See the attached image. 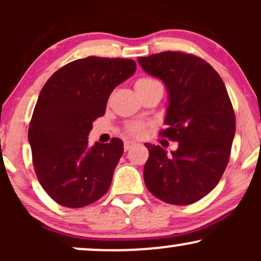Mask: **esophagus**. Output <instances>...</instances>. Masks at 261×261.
<instances>
[{
  "label": "esophagus",
  "instance_id": "obj_1",
  "mask_svg": "<svg viewBox=\"0 0 261 261\" xmlns=\"http://www.w3.org/2000/svg\"><path fill=\"white\" fill-rule=\"evenodd\" d=\"M134 146H136V142H135V141H125V142H124L125 151H128V149L133 148Z\"/></svg>",
  "mask_w": 261,
  "mask_h": 261
}]
</instances>
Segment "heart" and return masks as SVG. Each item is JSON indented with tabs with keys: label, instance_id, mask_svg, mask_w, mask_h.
Returning a JSON list of instances; mask_svg holds the SVG:
<instances>
[{
	"label": "heart",
	"instance_id": "obj_1",
	"mask_svg": "<svg viewBox=\"0 0 261 261\" xmlns=\"http://www.w3.org/2000/svg\"><path fill=\"white\" fill-rule=\"evenodd\" d=\"M152 81H154V80H151V79H140L139 81H137L136 85H135V86L142 85V83L152 82ZM142 130H143V124H141V122H133V124H130L127 126V131L130 134H133V135H139V134L142 133Z\"/></svg>",
	"mask_w": 261,
	"mask_h": 261
}]
</instances>
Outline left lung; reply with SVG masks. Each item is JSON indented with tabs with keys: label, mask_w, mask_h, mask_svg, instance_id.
I'll use <instances>...</instances> for the list:
<instances>
[{
	"label": "left lung",
	"mask_w": 261,
	"mask_h": 261,
	"mask_svg": "<svg viewBox=\"0 0 261 261\" xmlns=\"http://www.w3.org/2000/svg\"><path fill=\"white\" fill-rule=\"evenodd\" d=\"M139 64L166 85L168 127L161 135L178 142L172 154L145 143V184L162 201L190 205L216 187L228 164L236 116L226 86L211 65L191 54H153Z\"/></svg>",
	"instance_id": "obj_1"
}]
</instances>
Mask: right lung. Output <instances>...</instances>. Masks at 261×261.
I'll list each match as a JSON object with an SVG mask.
<instances>
[{"label": "right lung", "mask_w": 261, "mask_h": 261, "mask_svg": "<svg viewBox=\"0 0 261 261\" xmlns=\"http://www.w3.org/2000/svg\"><path fill=\"white\" fill-rule=\"evenodd\" d=\"M135 70L134 60L88 56L65 65L44 85L28 140L38 180L59 205L83 207L109 189L124 143L114 137L89 147L87 136L106 113L110 93Z\"/></svg>", "instance_id": "add662e5"}]
</instances>
